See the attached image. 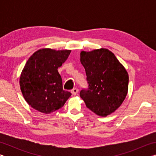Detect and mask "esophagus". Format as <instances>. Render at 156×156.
I'll return each mask as SVG.
<instances>
[{"label":"esophagus","mask_w":156,"mask_h":156,"mask_svg":"<svg viewBox=\"0 0 156 156\" xmlns=\"http://www.w3.org/2000/svg\"><path fill=\"white\" fill-rule=\"evenodd\" d=\"M71 93L73 95H76L78 93V89L77 88H73V89L71 90Z\"/></svg>","instance_id":"esophagus-1"}]
</instances>
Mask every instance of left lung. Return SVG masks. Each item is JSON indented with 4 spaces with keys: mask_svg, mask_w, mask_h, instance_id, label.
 I'll list each match as a JSON object with an SVG mask.
<instances>
[{
    "mask_svg": "<svg viewBox=\"0 0 156 156\" xmlns=\"http://www.w3.org/2000/svg\"><path fill=\"white\" fill-rule=\"evenodd\" d=\"M88 89H82L81 98L88 109L105 117L119 107L128 92L129 75L115 55L107 49L80 52Z\"/></svg>",
    "mask_w": 156,
    "mask_h": 156,
    "instance_id": "obj_1",
    "label": "left lung"
}]
</instances>
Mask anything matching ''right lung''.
<instances>
[{"mask_svg":"<svg viewBox=\"0 0 156 156\" xmlns=\"http://www.w3.org/2000/svg\"><path fill=\"white\" fill-rule=\"evenodd\" d=\"M71 50L44 48L33 54L20 77V87L26 102L38 112L50 113L64 106L72 94L63 90L61 67Z\"/></svg>","mask_w":156,"mask_h":156,"instance_id":"1","label":"right lung"}]
</instances>
